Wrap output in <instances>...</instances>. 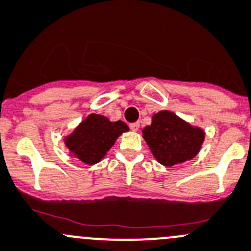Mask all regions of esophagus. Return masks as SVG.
I'll list each match as a JSON object with an SVG mask.
<instances>
[{"instance_id": "34e87169", "label": "esophagus", "mask_w": 251, "mask_h": 251, "mask_svg": "<svg viewBox=\"0 0 251 251\" xmlns=\"http://www.w3.org/2000/svg\"><path fill=\"white\" fill-rule=\"evenodd\" d=\"M129 127H130V129L133 130V132H137V130H139V123H138V122H135V123L130 124Z\"/></svg>"}]
</instances>
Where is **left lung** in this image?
<instances>
[{
	"label": "left lung",
	"mask_w": 251,
	"mask_h": 251,
	"mask_svg": "<svg viewBox=\"0 0 251 251\" xmlns=\"http://www.w3.org/2000/svg\"><path fill=\"white\" fill-rule=\"evenodd\" d=\"M142 133L155 159L164 166H174L193 159L204 140L201 128L193 127L170 111L155 113L151 124Z\"/></svg>",
	"instance_id": "left-lung-1"
}]
</instances>
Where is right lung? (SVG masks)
Segmentation results:
<instances>
[{
    "instance_id": "right-lung-1",
    "label": "right lung",
    "mask_w": 251,
    "mask_h": 251,
    "mask_svg": "<svg viewBox=\"0 0 251 251\" xmlns=\"http://www.w3.org/2000/svg\"><path fill=\"white\" fill-rule=\"evenodd\" d=\"M128 130L124 122H111L107 117L91 113L64 140L73 156L87 165H94L106 156L117 138Z\"/></svg>"
}]
</instances>
